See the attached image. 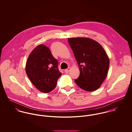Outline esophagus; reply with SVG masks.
<instances>
[{"instance_id": "esophagus-1", "label": "esophagus", "mask_w": 132, "mask_h": 132, "mask_svg": "<svg viewBox=\"0 0 132 132\" xmlns=\"http://www.w3.org/2000/svg\"><path fill=\"white\" fill-rule=\"evenodd\" d=\"M70 68L69 67V68H68V69H65V70H64V72H65V73H68L70 71Z\"/></svg>"}]
</instances>
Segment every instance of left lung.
Instances as JSON below:
<instances>
[{
	"label": "left lung",
	"mask_w": 132,
	"mask_h": 132,
	"mask_svg": "<svg viewBox=\"0 0 132 132\" xmlns=\"http://www.w3.org/2000/svg\"><path fill=\"white\" fill-rule=\"evenodd\" d=\"M68 42L80 69L76 83L86 91L97 89L106 78L109 68V59L104 48L89 38H69Z\"/></svg>",
	"instance_id": "left-lung-1"
}]
</instances>
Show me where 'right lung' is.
<instances>
[{
  "instance_id": "right-lung-1",
  "label": "right lung",
  "mask_w": 132,
  "mask_h": 132,
  "mask_svg": "<svg viewBox=\"0 0 132 132\" xmlns=\"http://www.w3.org/2000/svg\"><path fill=\"white\" fill-rule=\"evenodd\" d=\"M58 66V61L53 56L50 49L41 44L29 54L26 64V72L38 89L48 93L55 89L57 81L62 74Z\"/></svg>"
}]
</instances>
